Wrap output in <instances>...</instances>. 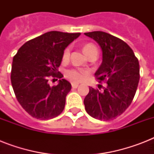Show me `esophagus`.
<instances>
[{
  "label": "esophagus",
  "instance_id": "1",
  "mask_svg": "<svg viewBox=\"0 0 154 154\" xmlns=\"http://www.w3.org/2000/svg\"><path fill=\"white\" fill-rule=\"evenodd\" d=\"M78 85H79V84H78V83H77V82H72V87L73 88V89H76V88H77V87H78Z\"/></svg>",
  "mask_w": 154,
  "mask_h": 154
}]
</instances>
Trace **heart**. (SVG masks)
<instances>
[{
    "mask_svg": "<svg viewBox=\"0 0 154 154\" xmlns=\"http://www.w3.org/2000/svg\"><path fill=\"white\" fill-rule=\"evenodd\" d=\"M97 51V47L93 44H87L84 46V52L87 56L92 52ZM70 55V47H68L65 49L63 53V59L67 60L69 57ZM65 77H68L69 79L72 80L73 82H82L85 78L87 75V72L85 70L77 69H69L65 72Z\"/></svg>",
    "mask_w": 154,
    "mask_h": 154,
    "instance_id": "b5f03b06",
    "label": "heart"
}]
</instances>
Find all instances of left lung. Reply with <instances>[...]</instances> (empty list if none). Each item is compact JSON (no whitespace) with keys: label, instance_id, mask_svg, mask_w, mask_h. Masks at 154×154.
<instances>
[{"label":"left lung","instance_id":"1","mask_svg":"<svg viewBox=\"0 0 154 154\" xmlns=\"http://www.w3.org/2000/svg\"><path fill=\"white\" fill-rule=\"evenodd\" d=\"M85 35L101 46L102 63L95 77L99 82L107 83L103 91L89 87L84 100L85 108L94 118L114 119L125 111L135 96L140 79L138 60L131 48L118 37L101 31Z\"/></svg>","mask_w":154,"mask_h":154}]
</instances>
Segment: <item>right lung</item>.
I'll list each match as a JSON object with an SVG mask.
<instances>
[{
  "mask_svg": "<svg viewBox=\"0 0 154 154\" xmlns=\"http://www.w3.org/2000/svg\"><path fill=\"white\" fill-rule=\"evenodd\" d=\"M80 35V32H45L25 42L13 57L11 70L13 91L18 102L32 117L52 119L64 110L71 84L61 79L58 85L50 87L48 77L62 78L58 68L64 50Z\"/></svg>",
  "mask_w": 154,
  "mask_h": 154,
  "instance_id": "right-lung-1",
  "label": "right lung"
}]
</instances>
